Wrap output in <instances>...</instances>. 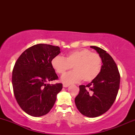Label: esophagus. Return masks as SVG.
I'll return each mask as SVG.
<instances>
[{
  "label": "esophagus",
  "mask_w": 135,
  "mask_h": 135,
  "mask_svg": "<svg viewBox=\"0 0 135 135\" xmlns=\"http://www.w3.org/2000/svg\"><path fill=\"white\" fill-rule=\"evenodd\" d=\"M63 86L64 88H67V87H69V84H65V83H63Z\"/></svg>",
  "instance_id": "esophagus-1"
}]
</instances>
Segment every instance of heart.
<instances>
[{"label": "heart", "instance_id": "b5f03b06", "mask_svg": "<svg viewBox=\"0 0 135 135\" xmlns=\"http://www.w3.org/2000/svg\"><path fill=\"white\" fill-rule=\"evenodd\" d=\"M52 68L59 74H64L72 68L74 70L65 74L61 80L66 84L78 83L83 79L89 83L95 79L101 72L102 58L99 54L87 49L70 52L64 58L57 56L51 61Z\"/></svg>", "mask_w": 135, "mask_h": 135}]
</instances>
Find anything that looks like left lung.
<instances>
[{
  "instance_id": "1",
  "label": "left lung",
  "mask_w": 135,
  "mask_h": 135,
  "mask_svg": "<svg viewBox=\"0 0 135 135\" xmlns=\"http://www.w3.org/2000/svg\"><path fill=\"white\" fill-rule=\"evenodd\" d=\"M101 56L102 69L95 79L86 86H79V93L75 97L77 109L88 117L100 116L109 110L115 102L120 84L118 68L110 55L97 46H90Z\"/></svg>"
}]
</instances>
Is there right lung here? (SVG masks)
Returning a JSON list of instances; mask_svg holds the SVG:
<instances>
[{"mask_svg": "<svg viewBox=\"0 0 135 135\" xmlns=\"http://www.w3.org/2000/svg\"><path fill=\"white\" fill-rule=\"evenodd\" d=\"M60 53L58 46L38 44L26 49L15 63L12 75L14 94L21 109L28 115H46L55 104L63 85L46 83L58 79L51 61Z\"/></svg>", "mask_w": 135, "mask_h": 135, "instance_id": "add662e5", "label": "right lung"}]
</instances>
